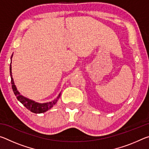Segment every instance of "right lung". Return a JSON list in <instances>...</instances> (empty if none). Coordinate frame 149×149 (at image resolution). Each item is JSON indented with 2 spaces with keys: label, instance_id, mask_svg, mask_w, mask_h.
I'll use <instances>...</instances> for the list:
<instances>
[{
  "label": "right lung",
  "instance_id": "1",
  "mask_svg": "<svg viewBox=\"0 0 149 149\" xmlns=\"http://www.w3.org/2000/svg\"><path fill=\"white\" fill-rule=\"evenodd\" d=\"M12 56H13V54H12L11 56V60H12ZM11 63H10V76H11V84H12V90H13L14 95H16L17 99L19 101L27 108V109H28L32 112L35 113V114H40V113H43L46 112V111L49 110L56 104V102H58V100L59 99L60 95H61V93H60L58 96L54 100H52V101L49 102H46V103L36 102L33 101V100H30L29 99H27V98L24 97V96L20 95V93L18 92V91H17L16 89V85H14V79L13 78H12Z\"/></svg>",
  "mask_w": 149,
  "mask_h": 149
}]
</instances>
